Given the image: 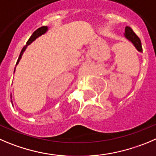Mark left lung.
Returning a JSON list of instances; mask_svg holds the SVG:
<instances>
[{
    "mask_svg": "<svg viewBox=\"0 0 156 156\" xmlns=\"http://www.w3.org/2000/svg\"><path fill=\"white\" fill-rule=\"evenodd\" d=\"M124 36L126 38L128 41H129L132 44L134 45V47H136V50L139 52H142V44H141V41L139 37H138L137 35L133 32V30H132L131 27L126 26L125 27V33H124Z\"/></svg>",
    "mask_w": 156,
    "mask_h": 156,
    "instance_id": "left-lung-1",
    "label": "left lung"
}]
</instances>
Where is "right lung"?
I'll return each instance as SVG.
<instances>
[{"mask_svg":"<svg viewBox=\"0 0 156 156\" xmlns=\"http://www.w3.org/2000/svg\"><path fill=\"white\" fill-rule=\"evenodd\" d=\"M47 30H48V27H47V26H44V27H41L38 28L37 30H35L34 32L33 33V34L31 35V37L29 38V40L27 41V44L23 47V49H22V50H21V52H20V56H19L18 60H17L16 65H17L19 63V62H20V59H21V57H22V55H23V53H24V51L26 50L27 46L30 45V44L32 42H34V41L37 38H38L39 37L42 36L43 34H45ZM15 69H16V67H15ZM15 69H14V71H15ZM10 98H11V96H10ZM11 102H12V100H11ZM12 105H13V103H12Z\"/></svg>","mask_w":156,"mask_h":156,"instance_id":"obj_1","label":"right lung"}]
</instances>
